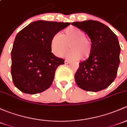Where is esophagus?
Wrapping results in <instances>:
<instances>
[{
	"label": "esophagus",
	"instance_id": "34e87169",
	"mask_svg": "<svg viewBox=\"0 0 127 127\" xmlns=\"http://www.w3.org/2000/svg\"><path fill=\"white\" fill-rule=\"evenodd\" d=\"M64 63L65 64H69V61H67V60H65Z\"/></svg>",
	"mask_w": 127,
	"mask_h": 127
}]
</instances>
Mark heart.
Listing matches in <instances>:
<instances>
[{
    "instance_id": "obj_1",
    "label": "heart",
    "mask_w": 127,
    "mask_h": 127,
    "mask_svg": "<svg viewBox=\"0 0 127 127\" xmlns=\"http://www.w3.org/2000/svg\"><path fill=\"white\" fill-rule=\"evenodd\" d=\"M69 47L70 50L66 55L67 58L78 60L83 57H89L91 50V42L85 36L81 29L74 26L65 29L62 34L56 33L50 40V50L54 55L62 57Z\"/></svg>"
}]
</instances>
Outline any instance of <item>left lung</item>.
I'll use <instances>...</instances> for the list:
<instances>
[{
	"label": "left lung",
	"mask_w": 127,
	"mask_h": 127,
	"mask_svg": "<svg viewBox=\"0 0 127 127\" xmlns=\"http://www.w3.org/2000/svg\"><path fill=\"white\" fill-rule=\"evenodd\" d=\"M71 24L86 33L92 42L89 58L80 63L75 74L76 83L87 91L105 89L115 80L120 63L121 47L117 36L98 21L88 20Z\"/></svg>",
	"instance_id": "left-lung-1"
}]
</instances>
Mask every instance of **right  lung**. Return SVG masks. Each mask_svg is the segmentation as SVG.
<instances>
[{"label":"right lung","instance_id":"add662e5","mask_svg":"<svg viewBox=\"0 0 127 127\" xmlns=\"http://www.w3.org/2000/svg\"><path fill=\"white\" fill-rule=\"evenodd\" d=\"M70 24L34 21L16 36L11 53V74L14 85L22 93L38 94L51 86L56 69L64 60L51 52L50 40Z\"/></svg>","mask_w":127,"mask_h":127}]
</instances>
